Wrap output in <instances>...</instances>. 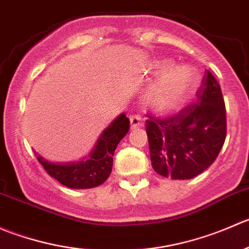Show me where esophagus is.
Instances as JSON below:
<instances>
[{
	"label": "esophagus",
	"instance_id": "obj_1",
	"mask_svg": "<svg viewBox=\"0 0 249 249\" xmlns=\"http://www.w3.org/2000/svg\"><path fill=\"white\" fill-rule=\"evenodd\" d=\"M129 120H130V128H132V129L142 127V124H144V121H142V119L139 116V115H132Z\"/></svg>",
	"mask_w": 249,
	"mask_h": 249
}]
</instances>
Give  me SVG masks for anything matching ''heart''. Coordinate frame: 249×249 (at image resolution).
<instances>
[{"label":"heart","mask_w":249,"mask_h":249,"mask_svg":"<svg viewBox=\"0 0 249 249\" xmlns=\"http://www.w3.org/2000/svg\"><path fill=\"white\" fill-rule=\"evenodd\" d=\"M156 72H163L149 88L146 103L159 111H168L180 105L197 83V73L191 66H173L171 59L155 64Z\"/></svg>","instance_id":"obj_1"}]
</instances>
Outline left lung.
I'll return each instance as SVG.
<instances>
[{"label": "left lung", "instance_id": "1", "mask_svg": "<svg viewBox=\"0 0 249 249\" xmlns=\"http://www.w3.org/2000/svg\"><path fill=\"white\" fill-rule=\"evenodd\" d=\"M145 122L152 168L164 178L191 179L218 157L226 138L220 86L206 70L195 103L164 119Z\"/></svg>", "mask_w": 249, "mask_h": 249}]
</instances>
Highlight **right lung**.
<instances>
[{"label":"right lung","instance_id":"obj_1","mask_svg":"<svg viewBox=\"0 0 249 249\" xmlns=\"http://www.w3.org/2000/svg\"><path fill=\"white\" fill-rule=\"evenodd\" d=\"M129 130V120L121 114L98 139L95 147L86 161L56 164L38 156V162L52 178L71 189H90L99 186L109 178L117 144Z\"/></svg>","mask_w":249,"mask_h":249}]
</instances>
